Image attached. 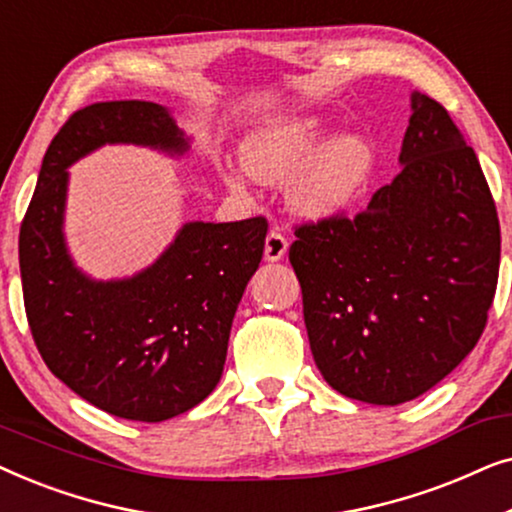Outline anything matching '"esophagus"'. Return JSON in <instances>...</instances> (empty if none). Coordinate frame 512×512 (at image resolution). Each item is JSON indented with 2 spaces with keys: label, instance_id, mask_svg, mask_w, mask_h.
Masks as SVG:
<instances>
[{
  "label": "esophagus",
  "instance_id": "obj_1",
  "mask_svg": "<svg viewBox=\"0 0 512 512\" xmlns=\"http://www.w3.org/2000/svg\"><path fill=\"white\" fill-rule=\"evenodd\" d=\"M286 249H289V242H286L282 230H270L268 237H265V258L268 261H282Z\"/></svg>",
  "mask_w": 512,
  "mask_h": 512
}]
</instances>
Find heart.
Wrapping results in <instances>:
<instances>
[{
  "label": "heart",
  "mask_w": 512,
  "mask_h": 512,
  "mask_svg": "<svg viewBox=\"0 0 512 512\" xmlns=\"http://www.w3.org/2000/svg\"><path fill=\"white\" fill-rule=\"evenodd\" d=\"M321 118H286L256 130L242 144L244 170L265 184L289 181V205L307 219H328L352 207L375 170V149L366 137L345 135L324 144Z\"/></svg>",
  "instance_id": "obj_1"
}]
</instances>
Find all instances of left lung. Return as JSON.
I'll return each mask as SVG.
<instances>
[{
    "mask_svg": "<svg viewBox=\"0 0 512 512\" xmlns=\"http://www.w3.org/2000/svg\"><path fill=\"white\" fill-rule=\"evenodd\" d=\"M403 170L356 216L296 226L312 356L342 396L398 405L450 375L487 326L501 228L478 156L443 104L412 93Z\"/></svg>",
    "mask_w": 512,
    "mask_h": 512,
    "instance_id": "left-lung-1",
    "label": "left lung"
}]
</instances>
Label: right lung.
Returning a JSON list of instances; mask_svg holds the SVG:
<instances>
[{
  "mask_svg": "<svg viewBox=\"0 0 512 512\" xmlns=\"http://www.w3.org/2000/svg\"><path fill=\"white\" fill-rule=\"evenodd\" d=\"M102 144L184 153L165 107L95 102L74 111L48 146L20 223V279L34 345L83 401L132 422H163L212 394L244 286L263 258L268 221L186 223L151 268L95 282L67 254V167Z\"/></svg>",
  "mask_w": 512,
  "mask_h": 512,
  "instance_id": "add662e5",
  "label": "right lung"
}]
</instances>
